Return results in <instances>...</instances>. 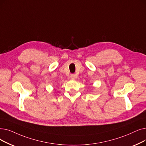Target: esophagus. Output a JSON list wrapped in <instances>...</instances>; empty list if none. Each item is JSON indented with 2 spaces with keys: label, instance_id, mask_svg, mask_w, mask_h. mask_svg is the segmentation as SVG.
I'll use <instances>...</instances> for the list:
<instances>
[{
  "label": "esophagus",
  "instance_id": "34e87169",
  "mask_svg": "<svg viewBox=\"0 0 146 146\" xmlns=\"http://www.w3.org/2000/svg\"><path fill=\"white\" fill-rule=\"evenodd\" d=\"M70 77H71V78H72V79H74L76 78V76H75L74 74H72L70 75Z\"/></svg>",
  "mask_w": 146,
  "mask_h": 146
}]
</instances>
